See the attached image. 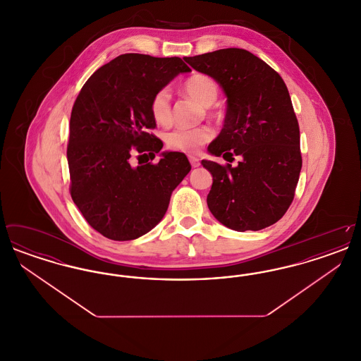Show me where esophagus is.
<instances>
[{"instance_id": "1", "label": "esophagus", "mask_w": 361, "mask_h": 361, "mask_svg": "<svg viewBox=\"0 0 361 361\" xmlns=\"http://www.w3.org/2000/svg\"><path fill=\"white\" fill-rule=\"evenodd\" d=\"M189 162H190V165L193 166V168H197V166H200V159L197 158V157H193V155H189Z\"/></svg>"}]
</instances>
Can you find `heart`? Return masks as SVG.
<instances>
[{"mask_svg":"<svg viewBox=\"0 0 361 361\" xmlns=\"http://www.w3.org/2000/svg\"><path fill=\"white\" fill-rule=\"evenodd\" d=\"M185 93L195 99L197 103L209 106L218 99L219 87L218 84L208 75L196 74L188 78L184 84ZM152 116L159 124H168L172 116L171 109V93L168 89L158 90L150 104ZM214 137L212 128L200 126L195 128H174L166 134L165 142L169 149L183 153H196L203 145Z\"/></svg>","mask_w":361,"mask_h":361,"instance_id":"1","label":"heart"}]
</instances>
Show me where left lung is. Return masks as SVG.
I'll return each mask as SVG.
<instances>
[{"instance_id":"8db88e82","label":"left lung","mask_w":361,"mask_h":361,"mask_svg":"<svg viewBox=\"0 0 361 361\" xmlns=\"http://www.w3.org/2000/svg\"><path fill=\"white\" fill-rule=\"evenodd\" d=\"M185 62L224 89L227 111L208 153L237 166L203 159L212 174L207 196L211 214L235 230L257 231L276 224L291 206L302 169L299 124L283 78L255 54L224 49Z\"/></svg>"}]
</instances>
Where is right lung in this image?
<instances>
[{
	"mask_svg": "<svg viewBox=\"0 0 361 361\" xmlns=\"http://www.w3.org/2000/svg\"><path fill=\"white\" fill-rule=\"evenodd\" d=\"M190 69L181 58L123 54L96 70L70 116V193L86 222L114 240H137L159 224L176 187L190 171L184 153L133 166L134 151L161 152L150 104L155 93Z\"/></svg>",
	"mask_w": 361,
	"mask_h": 361,
	"instance_id": "obj_1",
	"label": "right lung"
}]
</instances>
